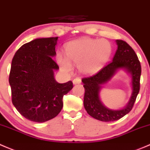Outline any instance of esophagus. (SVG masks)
<instances>
[{"label": "esophagus", "mask_w": 150, "mask_h": 150, "mask_svg": "<svg viewBox=\"0 0 150 150\" xmlns=\"http://www.w3.org/2000/svg\"><path fill=\"white\" fill-rule=\"evenodd\" d=\"M81 81L80 79L79 78H76L74 79L73 80V84H81Z\"/></svg>", "instance_id": "34e87169"}]
</instances>
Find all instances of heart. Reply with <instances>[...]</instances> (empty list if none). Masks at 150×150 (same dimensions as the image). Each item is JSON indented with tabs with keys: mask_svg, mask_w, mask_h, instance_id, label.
I'll return each mask as SVG.
<instances>
[{
	"mask_svg": "<svg viewBox=\"0 0 150 150\" xmlns=\"http://www.w3.org/2000/svg\"><path fill=\"white\" fill-rule=\"evenodd\" d=\"M112 51V45L107 40L85 38L69 42L66 47V57L58 54L57 61L66 73L72 71L74 64L78 65L81 73L92 74L107 64Z\"/></svg>",
	"mask_w": 150,
	"mask_h": 150,
	"instance_id": "b5f03b06",
	"label": "heart"
}]
</instances>
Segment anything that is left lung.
Wrapping results in <instances>:
<instances>
[{
    "instance_id": "8db88e82",
    "label": "left lung",
    "mask_w": 150,
    "mask_h": 150,
    "mask_svg": "<svg viewBox=\"0 0 150 150\" xmlns=\"http://www.w3.org/2000/svg\"><path fill=\"white\" fill-rule=\"evenodd\" d=\"M118 45L112 61L97 74L81 79L84 84V106L92 118L101 121L110 122L120 119L132 110L140 88L141 64L137 54L128 43L116 40ZM120 69H123L131 76L132 92L127 105L122 109H110L102 104L99 98L101 86L111 79Z\"/></svg>"
}]
</instances>
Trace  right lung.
Wrapping results in <instances>:
<instances>
[{"label": "right lung", "mask_w": 150, "mask_h": 150, "mask_svg": "<svg viewBox=\"0 0 150 150\" xmlns=\"http://www.w3.org/2000/svg\"><path fill=\"white\" fill-rule=\"evenodd\" d=\"M58 38H37L23 45L11 62L9 84L12 103L21 115L37 123L55 118L63 108V98L71 90V81L57 82L59 69L52 58Z\"/></svg>", "instance_id": "obj_1"}]
</instances>
